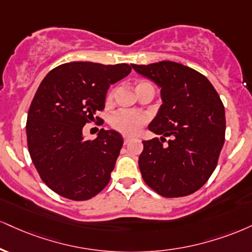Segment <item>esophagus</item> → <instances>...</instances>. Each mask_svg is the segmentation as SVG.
Listing matches in <instances>:
<instances>
[{
    "instance_id": "1",
    "label": "esophagus",
    "mask_w": 252,
    "mask_h": 252,
    "mask_svg": "<svg viewBox=\"0 0 252 252\" xmlns=\"http://www.w3.org/2000/svg\"><path fill=\"white\" fill-rule=\"evenodd\" d=\"M130 141H131V138H130V137H123V142H124V144H128Z\"/></svg>"
}]
</instances>
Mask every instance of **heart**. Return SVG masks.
I'll list each match as a JSON object with an SVG mask.
<instances>
[{
	"label": "heart",
	"mask_w": 252,
	"mask_h": 252,
	"mask_svg": "<svg viewBox=\"0 0 252 252\" xmlns=\"http://www.w3.org/2000/svg\"><path fill=\"white\" fill-rule=\"evenodd\" d=\"M134 89L137 95L139 96L142 93L150 92L155 93L154 86L149 81L144 80V78H137L134 82ZM115 96V88H111L107 93L105 96V104L110 105L114 102ZM147 123V117L142 114H132V113H117L111 116L110 118V126L111 128L117 130L118 132L123 135H136L141 130L142 126Z\"/></svg>",
	"instance_id": "b5f03b06"
}]
</instances>
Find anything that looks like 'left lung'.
I'll return each instance as SVG.
<instances>
[{
	"label": "left lung",
	"mask_w": 252,
	"mask_h": 252,
	"mask_svg": "<svg viewBox=\"0 0 252 252\" xmlns=\"http://www.w3.org/2000/svg\"><path fill=\"white\" fill-rule=\"evenodd\" d=\"M160 88L163 104L149 124L160 138L143 141L142 177L163 197L191 195L216 169L225 139V113L216 89L201 72L162 61L131 64Z\"/></svg>",
	"instance_id": "1"
}]
</instances>
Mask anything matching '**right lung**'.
<instances>
[{"label":"right lung","mask_w":252,"mask_h":252,"mask_svg":"<svg viewBox=\"0 0 252 252\" xmlns=\"http://www.w3.org/2000/svg\"><path fill=\"white\" fill-rule=\"evenodd\" d=\"M130 71L126 63L70 62L54 68L39 84L27 118L28 150L41 180L60 196L87 201L110 181L122 136L101 129L92 141L82 129L104 109L110 84Z\"/></svg>","instance_id":"1"}]
</instances>
